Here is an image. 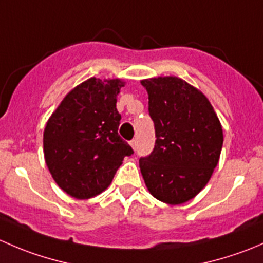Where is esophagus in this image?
Wrapping results in <instances>:
<instances>
[{"label":"esophagus","mask_w":263,"mask_h":263,"mask_svg":"<svg viewBox=\"0 0 263 263\" xmlns=\"http://www.w3.org/2000/svg\"><path fill=\"white\" fill-rule=\"evenodd\" d=\"M129 145H131V146H132V148H134V150H136L137 141H136V140H132V141H129Z\"/></svg>","instance_id":"obj_1"}]
</instances>
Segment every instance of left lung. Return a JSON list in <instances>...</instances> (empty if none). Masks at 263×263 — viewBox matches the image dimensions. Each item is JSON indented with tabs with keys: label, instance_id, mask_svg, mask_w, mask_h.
I'll use <instances>...</instances> for the list:
<instances>
[{
	"label": "left lung",
	"instance_id": "8db88e82",
	"mask_svg": "<svg viewBox=\"0 0 263 263\" xmlns=\"http://www.w3.org/2000/svg\"><path fill=\"white\" fill-rule=\"evenodd\" d=\"M141 85L156 137L150 155L140 159L141 174L154 197L181 205L210 181L221 153V124L208 98L182 79H146Z\"/></svg>",
	"mask_w": 263,
	"mask_h": 263
}]
</instances>
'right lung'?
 Here are the masks:
<instances>
[{"instance_id": "add662e5", "label": "right lung", "mask_w": 263, "mask_h": 263, "mask_svg": "<svg viewBox=\"0 0 263 263\" xmlns=\"http://www.w3.org/2000/svg\"><path fill=\"white\" fill-rule=\"evenodd\" d=\"M119 79L91 78L71 90L44 128V159L53 179L67 195L85 200L113 181L132 147L118 135Z\"/></svg>"}]
</instances>
